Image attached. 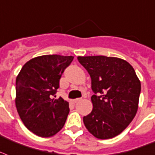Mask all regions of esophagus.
Returning a JSON list of instances; mask_svg holds the SVG:
<instances>
[{
  "mask_svg": "<svg viewBox=\"0 0 155 155\" xmlns=\"http://www.w3.org/2000/svg\"><path fill=\"white\" fill-rule=\"evenodd\" d=\"M79 101H80V98H75L74 99V100H72V102L73 103H76V102Z\"/></svg>",
  "mask_w": 155,
  "mask_h": 155,
  "instance_id": "1",
  "label": "esophagus"
}]
</instances>
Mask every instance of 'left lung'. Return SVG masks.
<instances>
[{"label":"left lung","instance_id":"8db88e82","mask_svg":"<svg viewBox=\"0 0 155 155\" xmlns=\"http://www.w3.org/2000/svg\"><path fill=\"white\" fill-rule=\"evenodd\" d=\"M91 77L94 95L93 110L83 118L89 133L98 139H110L122 133L138 109L140 81L133 67L115 57L79 56Z\"/></svg>","mask_w":155,"mask_h":155}]
</instances>
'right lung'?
<instances>
[{
  "mask_svg": "<svg viewBox=\"0 0 155 155\" xmlns=\"http://www.w3.org/2000/svg\"><path fill=\"white\" fill-rule=\"evenodd\" d=\"M73 56L43 55L23 65L16 78L15 106L28 130L50 137L62 129L69 114V103L55 93L64 70Z\"/></svg>",
  "mask_w": 155,
  "mask_h": 155,
  "instance_id": "add662e5",
  "label": "right lung"
}]
</instances>
